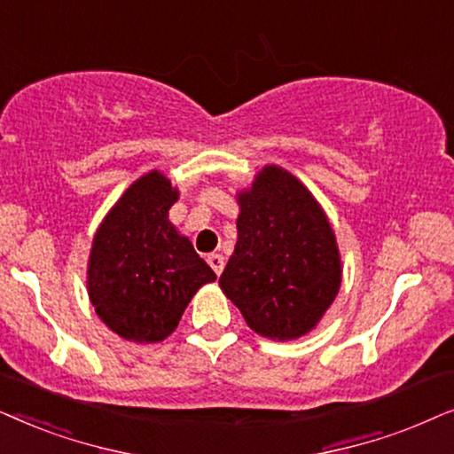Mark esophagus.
<instances>
[{
  "label": "esophagus",
  "mask_w": 454,
  "mask_h": 454,
  "mask_svg": "<svg viewBox=\"0 0 454 454\" xmlns=\"http://www.w3.org/2000/svg\"><path fill=\"white\" fill-rule=\"evenodd\" d=\"M207 263L211 265V270H214L215 274L220 276L223 271V263H226V262H223V257L220 255V253H211V255H207Z\"/></svg>",
  "instance_id": "esophagus-1"
}]
</instances>
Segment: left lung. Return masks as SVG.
<instances>
[{"label":"left lung","instance_id":"8db88e82","mask_svg":"<svg viewBox=\"0 0 454 454\" xmlns=\"http://www.w3.org/2000/svg\"><path fill=\"white\" fill-rule=\"evenodd\" d=\"M239 239L220 288L247 325L270 340H297L322 322L342 282L336 234L313 192L268 164L237 192Z\"/></svg>","mask_w":454,"mask_h":454}]
</instances>
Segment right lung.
I'll list each match as a JSON object with an SVG mask.
<instances>
[{
  "label": "right lung",
  "mask_w": 454,
  "mask_h": 454,
  "mask_svg": "<svg viewBox=\"0 0 454 454\" xmlns=\"http://www.w3.org/2000/svg\"><path fill=\"white\" fill-rule=\"evenodd\" d=\"M178 189L160 170L137 178L112 205L90 245L87 293L112 332L138 344L176 330L197 290L215 274L170 222Z\"/></svg>",
  "instance_id": "1"
}]
</instances>
